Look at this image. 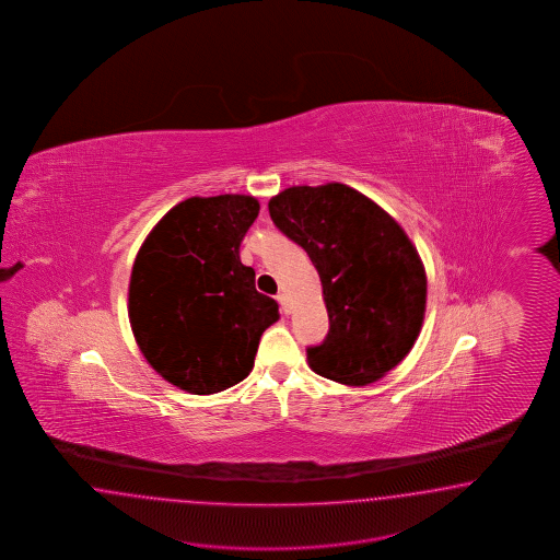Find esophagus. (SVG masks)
Returning <instances> with one entry per match:
<instances>
[{"mask_svg":"<svg viewBox=\"0 0 560 560\" xmlns=\"http://www.w3.org/2000/svg\"><path fill=\"white\" fill-rule=\"evenodd\" d=\"M277 302L281 304V312L289 314L288 295H285V293H279V295H277Z\"/></svg>","mask_w":560,"mask_h":560,"instance_id":"34e87169","label":"esophagus"}]
</instances>
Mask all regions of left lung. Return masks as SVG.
<instances>
[{"label": "left lung", "instance_id": "1", "mask_svg": "<svg viewBox=\"0 0 560 560\" xmlns=\"http://www.w3.org/2000/svg\"><path fill=\"white\" fill-rule=\"evenodd\" d=\"M269 213L323 281L330 328L307 347L312 370L347 386L386 375L412 349L427 302L423 262L405 230L339 183L285 188L269 201Z\"/></svg>", "mask_w": 560, "mask_h": 560}]
</instances>
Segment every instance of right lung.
I'll return each mask as SVG.
<instances>
[{
    "mask_svg": "<svg viewBox=\"0 0 560 560\" xmlns=\"http://www.w3.org/2000/svg\"><path fill=\"white\" fill-rule=\"evenodd\" d=\"M260 205L246 195L190 197L158 221L137 253L129 320L148 363L190 394H215L255 365L262 332L279 320L258 293L240 244Z\"/></svg>",
    "mask_w": 560,
    "mask_h": 560,
    "instance_id": "obj_1",
    "label": "right lung"
}]
</instances>
